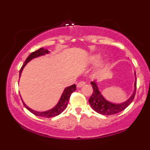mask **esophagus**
<instances>
[{
  "label": "esophagus",
  "mask_w": 150,
  "mask_h": 150,
  "mask_svg": "<svg viewBox=\"0 0 150 150\" xmlns=\"http://www.w3.org/2000/svg\"><path fill=\"white\" fill-rule=\"evenodd\" d=\"M85 85V82H84V81H82V82H78V83L77 84V87H79V88H80V87H82V86Z\"/></svg>",
  "instance_id": "obj_1"
}]
</instances>
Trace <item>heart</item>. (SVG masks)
Masks as SVG:
<instances>
[{
	"instance_id": "heart-1",
	"label": "heart",
	"mask_w": 150,
	"mask_h": 150,
	"mask_svg": "<svg viewBox=\"0 0 150 150\" xmlns=\"http://www.w3.org/2000/svg\"><path fill=\"white\" fill-rule=\"evenodd\" d=\"M101 58V56L100 54H94V55H92V56L89 57L88 62H89V64H91V65H96V64H97L99 61H100ZM106 64V61H102L100 64H99V68L101 69V68H104Z\"/></svg>"
}]
</instances>
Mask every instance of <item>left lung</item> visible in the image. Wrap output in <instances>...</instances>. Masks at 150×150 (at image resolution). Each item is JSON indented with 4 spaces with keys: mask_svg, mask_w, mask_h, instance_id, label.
<instances>
[{
    "mask_svg": "<svg viewBox=\"0 0 150 150\" xmlns=\"http://www.w3.org/2000/svg\"><path fill=\"white\" fill-rule=\"evenodd\" d=\"M135 83H134V91L132 92V95L127 99L126 101L120 104L113 103L111 101L106 100L103 97L101 93L99 91L98 87L97 82L95 80L94 82H91V85H92L93 93L89 99V103L90 104L91 107L94 111L101 115L105 116H110V115L116 114L123 111L125 108L131 104L135 95L136 92V84H137V79H136L135 73Z\"/></svg>",
    "mask_w": 150,
    "mask_h": 150,
    "instance_id": "1",
    "label": "left lung"
}]
</instances>
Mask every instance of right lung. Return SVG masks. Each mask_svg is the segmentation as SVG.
<instances>
[{
    "label": "right lung",
    "instance_id": "1",
    "mask_svg": "<svg viewBox=\"0 0 150 150\" xmlns=\"http://www.w3.org/2000/svg\"><path fill=\"white\" fill-rule=\"evenodd\" d=\"M50 53L49 51H48L47 49H44V48H41V49H38L37 51H34V52L31 53L30 56L27 58V59H26V61H25V63H24V64L22 65L21 69L20 70V77L21 76L22 72V70H23L24 68H25V66L31 61V60L34 59V58H35L39 57V56H44V55L45 54H48V53ZM75 90H76V85H73L71 86H69V87H65L64 89V91H63V94H62L61 98H60L59 101H58V102L57 103V104H56L53 108H51V109L47 110V111H42V112L34 111V110L32 109V108H30V107H28V106L25 104V103L24 102L23 100H22V97H21V99L22 102H23L24 106H25V108H27V110H29L31 113H32L33 114L35 115V116L45 117V118H52V117L56 116H58V115L61 114L65 108H66L67 106H68V101H69L70 95H71L72 93Z\"/></svg>",
    "mask_w": 150,
    "mask_h": 150
}]
</instances>
